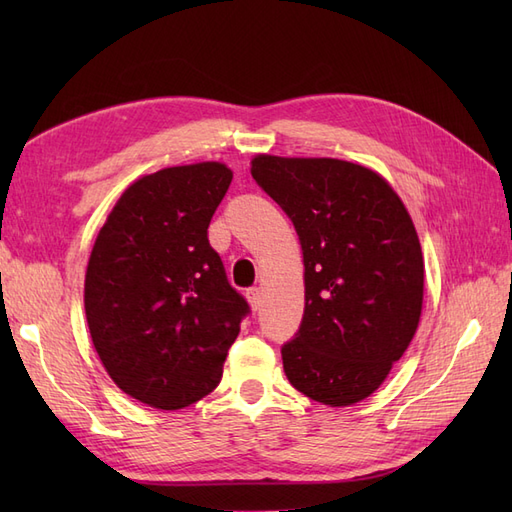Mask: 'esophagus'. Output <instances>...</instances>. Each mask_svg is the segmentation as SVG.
<instances>
[{
	"label": "esophagus",
	"mask_w": 512,
	"mask_h": 512,
	"mask_svg": "<svg viewBox=\"0 0 512 512\" xmlns=\"http://www.w3.org/2000/svg\"><path fill=\"white\" fill-rule=\"evenodd\" d=\"M245 294H247V301H250L252 309H258V307H260V297H262L260 288H250Z\"/></svg>",
	"instance_id": "1"
}]
</instances>
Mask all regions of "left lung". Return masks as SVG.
Segmentation results:
<instances>
[{"label":"left lung","instance_id":"8db88e82","mask_svg":"<svg viewBox=\"0 0 512 512\" xmlns=\"http://www.w3.org/2000/svg\"><path fill=\"white\" fill-rule=\"evenodd\" d=\"M252 177L299 235L305 309L282 348L286 378L344 408L380 389L423 312L425 262L406 205L376 170L258 153Z\"/></svg>","mask_w":512,"mask_h":512}]
</instances>
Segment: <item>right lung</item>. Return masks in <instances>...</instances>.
Listing matches in <instances>:
<instances>
[{"label":"right lung","instance_id":"obj_1","mask_svg":"<svg viewBox=\"0 0 512 512\" xmlns=\"http://www.w3.org/2000/svg\"><path fill=\"white\" fill-rule=\"evenodd\" d=\"M230 181L222 162L138 177L91 250V342L119 389L151 408L179 410L209 395L247 314L207 239Z\"/></svg>","mask_w":512,"mask_h":512}]
</instances>
